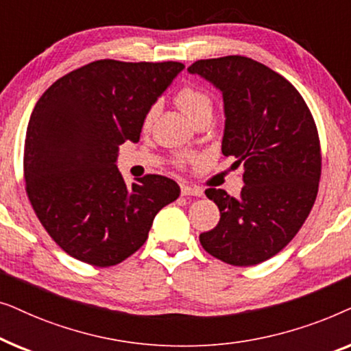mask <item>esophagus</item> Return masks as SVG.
Segmentation results:
<instances>
[{
	"mask_svg": "<svg viewBox=\"0 0 351 351\" xmlns=\"http://www.w3.org/2000/svg\"><path fill=\"white\" fill-rule=\"evenodd\" d=\"M180 191L184 196H201L203 195V190L198 189V186H190V185H182Z\"/></svg>",
	"mask_w": 351,
	"mask_h": 351,
	"instance_id": "esophagus-1",
	"label": "esophagus"
}]
</instances>
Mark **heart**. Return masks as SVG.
<instances>
[{"label":"heart","mask_w":351,"mask_h":351,"mask_svg":"<svg viewBox=\"0 0 351 351\" xmlns=\"http://www.w3.org/2000/svg\"><path fill=\"white\" fill-rule=\"evenodd\" d=\"M179 108L184 112L190 119L198 117L199 113L203 112H210L213 110V100H210L209 94L204 93L203 89L195 88V86H186L177 94L176 99ZM153 114H155V110H152L150 113L147 114V123L152 121Z\"/></svg>","instance_id":"heart-1"}]
</instances>
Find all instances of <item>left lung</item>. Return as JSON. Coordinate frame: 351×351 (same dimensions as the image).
<instances>
[{
  "label": "left lung",
  "mask_w": 351,
  "mask_h": 351,
  "mask_svg": "<svg viewBox=\"0 0 351 351\" xmlns=\"http://www.w3.org/2000/svg\"><path fill=\"white\" fill-rule=\"evenodd\" d=\"M189 73L222 94V153L246 169L238 198L206 190L220 220L199 243L230 265H257L287 246L313 208L321 176L313 117L289 81L249 57L198 60Z\"/></svg>",
  "instance_id": "left-lung-1"
}]
</instances>
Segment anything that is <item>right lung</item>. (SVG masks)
Wrapping results in <instances>:
<instances>
[{
	"label": "right lung",
	"mask_w": 351,
	"mask_h": 351,
	"mask_svg": "<svg viewBox=\"0 0 351 351\" xmlns=\"http://www.w3.org/2000/svg\"><path fill=\"white\" fill-rule=\"evenodd\" d=\"M184 69L180 62L95 60L62 76L36 102L23 152L27 193L69 256L117 265L179 198L180 186L162 176L128 186L117 160L121 143L138 142L153 104Z\"/></svg>",
	"instance_id": "right-lung-1"
}]
</instances>
